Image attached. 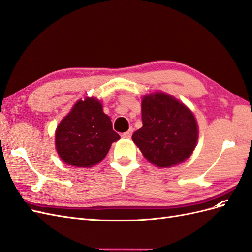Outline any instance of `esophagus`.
I'll return each mask as SVG.
<instances>
[{"label": "esophagus", "instance_id": "1", "mask_svg": "<svg viewBox=\"0 0 252 252\" xmlns=\"http://www.w3.org/2000/svg\"><path fill=\"white\" fill-rule=\"evenodd\" d=\"M132 134H133V128H130V130H128V131L122 133V136L126 137V138H130L132 136Z\"/></svg>", "mask_w": 252, "mask_h": 252}]
</instances>
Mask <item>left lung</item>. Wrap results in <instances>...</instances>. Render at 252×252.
Instances as JSON below:
<instances>
[{"instance_id":"obj_1","label":"left lung","mask_w":252,"mask_h":252,"mask_svg":"<svg viewBox=\"0 0 252 252\" xmlns=\"http://www.w3.org/2000/svg\"><path fill=\"white\" fill-rule=\"evenodd\" d=\"M141 120L143 126L132 138L149 162L170 167L191 156L198 127L192 113L183 103L163 93L146 95L141 103Z\"/></svg>"}]
</instances>
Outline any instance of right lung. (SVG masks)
<instances>
[{
    "label": "right lung",
    "instance_id": "1",
    "mask_svg": "<svg viewBox=\"0 0 252 252\" xmlns=\"http://www.w3.org/2000/svg\"><path fill=\"white\" fill-rule=\"evenodd\" d=\"M120 138L111 118L94 98L76 102L55 133L56 150L68 165L92 167L105 158L112 143Z\"/></svg>",
    "mask_w": 252,
    "mask_h": 252
}]
</instances>
